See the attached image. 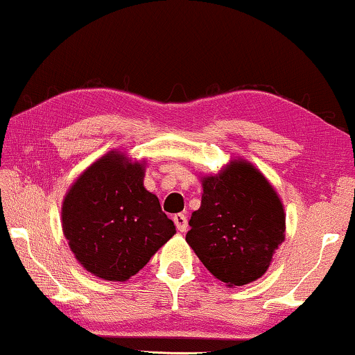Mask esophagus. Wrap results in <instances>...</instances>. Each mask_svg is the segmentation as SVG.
Returning a JSON list of instances; mask_svg holds the SVG:
<instances>
[{
	"mask_svg": "<svg viewBox=\"0 0 355 355\" xmlns=\"http://www.w3.org/2000/svg\"><path fill=\"white\" fill-rule=\"evenodd\" d=\"M173 220H174V224H176L179 232H186V229H187V218H186V216H184L182 213H178V214H174Z\"/></svg>",
	"mask_w": 355,
	"mask_h": 355,
	"instance_id": "34e87169",
	"label": "esophagus"
}]
</instances>
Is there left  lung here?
Wrapping results in <instances>:
<instances>
[{
	"instance_id": "8db88e82",
	"label": "left lung",
	"mask_w": 355,
	"mask_h": 355,
	"mask_svg": "<svg viewBox=\"0 0 355 355\" xmlns=\"http://www.w3.org/2000/svg\"><path fill=\"white\" fill-rule=\"evenodd\" d=\"M202 205L186 241L214 279L241 286L261 279L285 240L284 203L250 162L230 160L202 178Z\"/></svg>"
}]
</instances>
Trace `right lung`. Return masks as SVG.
<instances>
[{"mask_svg":"<svg viewBox=\"0 0 355 355\" xmlns=\"http://www.w3.org/2000/svg\"><path fill=\"white\" fill-rule=\"evenodd\" d=\"M146 165L110 150L64 197L62 230L71 253L102 280L131 279L176 234L157 195L144 187Z\"/></svg>","mask_w":355,"mask_h":355,"instance_id":"add662e5","label":"right lung"}]
</instances>
